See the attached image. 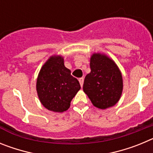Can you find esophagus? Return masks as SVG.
<instances>
[{
  "mask_svg": "<svg viewBox=\"0 0 153 153\" xmlns=\"http://www.w3.org/2000/svg\"><path fill=\"white\" fill-rule=\"evenodd\" d=\"M83 81H84V79L83 77H81L79 79V84H80L81 86H83Z\"/></svg>",
  "mask_w": 153,
  "mask_h": 153,
  "instance_id": "34e87169",
  "label": "esophagus"
}]
</instances>
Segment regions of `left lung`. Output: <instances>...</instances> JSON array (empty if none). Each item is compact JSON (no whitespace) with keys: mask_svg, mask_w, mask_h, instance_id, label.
I'll list each match as a JSON object with an SVG mask.
<instances>
[{"mask_svg":"<svg viewBox=\"0 0 153 153\" xmlns=\"http://www.w3.org/2000/svg\"><path fill=\"white\" fill-rule=\"evenodd\" d=\"M90 74L86 76L83 91L94 106L101 109L113 106L123 92L122 74L117 65L105 54L93 53Z\"/></svg>","mask_w":153,"mask_h":153,"instance_id":"obj_1","label":"left lung"}]
</instances>
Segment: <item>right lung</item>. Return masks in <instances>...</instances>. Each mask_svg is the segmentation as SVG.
Here are the masks:
<instances>
[{
    "label": "right lung",
    "mask_w": 153,
    "mask_h": 153,
    "mask_svg": "<svg viewBox=\"0 0 153 153\" xmlns=\"http://www.w3.org/2000/svg\"><path fill=\"white\" fill-rule=\"evenodd\" d=\"M36 87L42 105L57 113L67 110L73 98L80 90L79 81L65 67L61 56H51L43 65Z\"/></svg>",
    "instance_id": "add662e5"
}]
</instances>
